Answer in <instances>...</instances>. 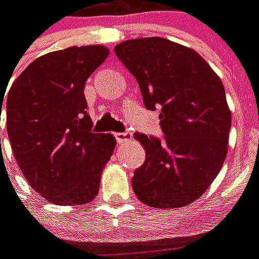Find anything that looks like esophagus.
Wrapping results in <instances>:
<instances>
[{"label": "esophagus", "instance_id": "1", "mask_svg": "<svg viewBox=\"0 0 259 259\" xmlns=\"http://www.w3.org/2000/svg\"><path fill=\"white\" fill-rule=\"evenodd\" d=\"M115 140L118 143H123V141H127V140L132 139V133L130 132H122V133H114Z\"/></svg>", "mask_w": 259, "mask_h": 259}]
</instances>
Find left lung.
Masks as SVG:
<instances>
[{"mask_svg":"<svg viewBox=\"0 0 259 259\" xmlns=\"http://www.w3.org/2000/svg\"><path fill=\"white\" fill-rule=\"evenodd\" d=\"M114 51L145 108L159 112L163 133L135 135L145 162L135 170L133 191L151 207H184L202 196L227 158L232 116L224 85L199 53L166 38L129 39Z\"/></svg>","mask_w":259,"mask_h":259,"instance_id":"left-lung-1","label":"left lung"}]
</instances>
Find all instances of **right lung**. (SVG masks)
<instances>
[{
  "instance_id": "add662e5",
  "label": "right lung",
  "mask_w": 259,
  "mask_h": 259,
  "mask_svg": "<svg viewBox=\"0 0 259 259\" xmlns=\"http://www.w3.org/2000/svg\"><path fill=\"white\" fill-rule=\"evenodd\" d=\"M107 56L100 45L51 52L32 61L8 93L13 155L31 188L52 203L85 204L99 193L115 139L92 132L83 89ZM3 103L0 95V115Z\"/></svg>"
}]
</instances>
